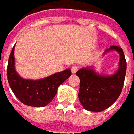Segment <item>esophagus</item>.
<instances>
[{"label": "esophagus", "mask_w": 134, "mask_h": 134, "mask_svg": "<svg viewBox=\"0 0 134 134\" xmlns=\"http://www.w3.org/2000/svg\"><path fill=\"white\" fill-rule=\"evenodd\" d=\"M78 70H79V66H77V65H73V66H72V68H71V71H72V72L73 74H75Z\"/></svg>", "instance_id": "obj_1"}]
</instances>
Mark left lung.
Segmentation results:
<instances>
[{
    "label": "left lung",
    "mask_w": 134,
    "mask_h": 134,
    "mask_svg": "<svg viewBox=\"0 0 134 134\" xmlns=\"http://www.w3.org/2000/svg\"><path fill=\"white\" fill-rule=\"evenodd\" d=\"M116 50L120 53V69L111 76L96 74L90 69H81L75 74L80 79L79 99L89 111L101 112L115 103L122 92L124 84L126 62L123 49L113 45L106 51Z\"/></svg>",
    "instance_id": "obj_1"
}]
</instances>
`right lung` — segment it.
Returning a JSON list of instances; mask_svg holds the SVG:
<instances>
[{"mask_svg":"<svg viewBox=\"0 0 134 134\" xmlns=\"http://www.w3.org/2000/svg\"><path fill=\"white\" fill-rule=\"evenodd\" d=\"M14 46L8 64V81L16 97L25 105L42 107L55 97L59 86L72 75L69 69L40 80H28L21 78L14 69Z\"/></svg>","mask_w":134,"mask_h":134,"instance_id":"right-lung-1","label":"right lung"}]
</instances>
